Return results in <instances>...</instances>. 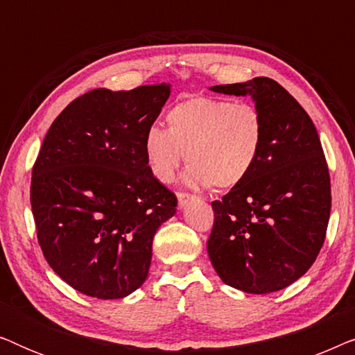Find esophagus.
Returning a JSON list of instances; mask_svg holds the SVG:
<instances>
[{"instance_id":"1","label":"esophagus","mask_w":355,"mask_h":355,"mask_svg":"<svg viewBox=\"0 0 355 355\" xmlns=\"http://www.w3.org/2000/svg\"><path fill=\"white\" fill-rule=\"evenodd\" d=\"M192 198H193L192 193L179 191V192H178V205H179V208L186 207V205H187V202H189V200H192Z\"/></svg>"}]
</instances>
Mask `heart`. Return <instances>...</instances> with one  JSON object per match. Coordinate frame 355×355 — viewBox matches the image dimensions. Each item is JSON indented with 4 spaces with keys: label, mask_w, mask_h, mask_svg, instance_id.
I'll return each instance as SVG.
<instances>
[{
    "label": "heart",
    "mask_w": 355,
    "mask_h": 355,
    "mask_svg": "<svg viewBox=\"0 0 355 355\" xmlns=\"http://www.w3.org/2000/svg\"><path fill=\"white\" fill-rule=\"evenodd\" d=\"M168 129L153 124L144 137L147 166L159 182L176 178L186 155L193 186L226 191L249 178L265 140V121L249 101L196 95L166 113Z\"/></svg>",
    "instance_id": "b5f03b06"
}]
</instances>
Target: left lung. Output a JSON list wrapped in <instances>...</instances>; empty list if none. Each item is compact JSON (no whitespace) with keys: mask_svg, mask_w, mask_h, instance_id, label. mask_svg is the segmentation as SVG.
Wrapping results in <instances>:
<instances>
[{"mask_svg":"<svg viewBox=\"0 0 355 355\" xmlns=\"http://www.w3.org/2000/svg\"><path fill=\"white\" fill-rule=\"evenodd\" d=\"M211 90L250 95L265 140L249 178L211 202L208 255L227 286L275 293L307 273L327 237L331 182L322 142L299 101L270 77Z\"/></svg>","mask_w":355,"mask_h":355,"instance_id":"8db88e82","label":"left lung"}]
</instances>
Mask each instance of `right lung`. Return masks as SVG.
<instances>
[{"mask_svg": "<svg viewBox=\"0 0 355 355\" xmlns=\"http://www.w3.org/2000/svg\"><path fill=\"white\" fill-rule=\"evenodd\" d=\"M168 84L95 89L53 121L32 168L37 239L71 288L121 299L147 279L155 232L176 213V193L153 178L144 137Z\"/></svg>", "mask_w": 355, "mask_h": 355, "instance_id": "right-lung-1", "label": "right lung"}]
</instances>
